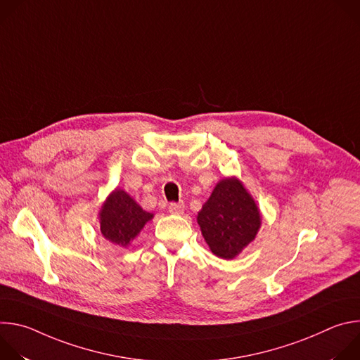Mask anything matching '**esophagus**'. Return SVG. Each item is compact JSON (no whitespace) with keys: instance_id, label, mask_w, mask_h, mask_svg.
<instances>
[{"instance_id":"1","label":"esophagus","mask_w":360,"mask_h":360,"mask_svg":"<svg viewBox=\"0 0 360 360\" xmlns=\"http://www.w3.org/2000/svg\"><path fill=\"white\" fill-rule=\"evenodd\" d=\"M168 210H169L171 214L181 215V214H184V211H185V205H184V202H172V203H169Z\"/></svg>"}]
</instances>
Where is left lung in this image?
<instances>
[{
  "label": "left lung",
  "instance_id": "obj_1",
  "mask_svg": "<svg viewBox=\"0 0 360 360\" xmlns=\"http://www.w3.org/2000/svg\"><path fill=\"white\" fill-rule=\"evenodd\" d=\"M196 219L210 249L222 259L238 256L255 239L262 222L258 205L235 176L217 184Z\"/></svg>",
  "mask_w": 360,
  "mask_h": 360
}]
</instances>
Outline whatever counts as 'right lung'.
<instances>
[{
	"instance_id": "add662e5",
	"label": "right lung",
	"mask_w": 360,
	"mask_h": 360,
	"mask_svg": "<svg viewBox=\"0 0 360 360\" xmlns=\"http://www.w3.org/2000/svg\"><path fill=\"white\" fill-rule=\"evenodd\" d=\"M152 218L153 214L143 211L125 191L115 189L101 207V233L107 240L127 248Z\"/></svg>"
}]
</instances>
